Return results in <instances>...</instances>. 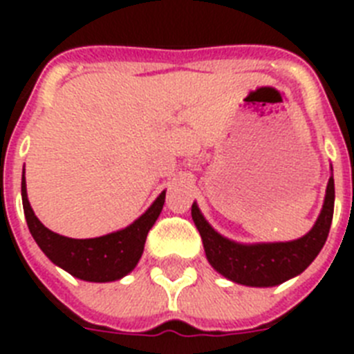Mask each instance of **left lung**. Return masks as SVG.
Listing matches in <instances>:
<instances>
[{
	"label": "left lung",
	"instance_id": "8db88e82",
	"mask_svg": "<svg viewBox=\"0 0 354 354\" xmlns=\"http://www.w3.org/2000/svg\"><path fill=\"white\" fill-rule=\"evenodd\" d=\"M335 184L330 177L323 211L308 234L287 243L239 245L220 236L205 221L198 205H192V216L204 243L205 257L218 273L232 282L250 287H273L303 273L326 243L333 220Z\"/></svg>",
	"mask_w": 354,
	"mask_h": 354
}]
</instances>
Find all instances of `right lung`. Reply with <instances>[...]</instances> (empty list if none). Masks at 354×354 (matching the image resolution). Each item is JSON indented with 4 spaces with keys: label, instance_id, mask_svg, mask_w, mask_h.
<instances>
[{
    "label": "right lung",
    "instance_id": "1",
    "mask_svg": "<svg viewBox=\"0 0 354 354\" xmlns=\"http://www.w3.org/2000/svg\"><path fill=\"white\" fill-rule=\"evenodd\" d=\"M23 207L31 236L48 259L72 277L86 282H113L138 264L145 239L165 204V192L129 227L93 239H72L44 227L28 202L26 180L21 183Z\"/></svg>",
    "mask_w": 354,
    "mask_h": 354
}]
</instances>
